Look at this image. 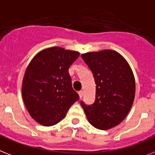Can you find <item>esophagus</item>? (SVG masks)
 Returning <instances> with one entry per match:
<instances>
[{"instance_id": "obj_1", "label": "esophagus", "mask_w": 155, "mask_h": 155, "mask_svg": "<svg viewBox=\"0 0 155 155\" xmlns=\"http://www.w3.org/2000/svg\"><path fill=\"white\" fill-rule=\"evenodd\" d=\"M79 95H80V98H82L83 96H84V91H79Z\"/></svg>"}]
</instances>
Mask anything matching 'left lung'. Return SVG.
I'll list each match as a JSON object with an SVG mask.
<instances>
[{"mask_svg":"<svg viewBox=\"0 0 155 155\" xmlns=\"http://www.w3.org/2000/svg\"><path fill=\"white\" fill-rule=\"evenodd\" d=\"M82 58L94 74L96 84L95 101L91 106L81 102L90 124L107 130L114 128L128 115L136 94L132 70L119 53L105 49L82 54Z\"/></svg>","mask_w":155,"mask_h":155,"instance_id":"obj_1","label":"left lung"}]
</instances>
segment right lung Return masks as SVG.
<instances>
[{"instance_id":"right-lung-1","label":"right lung","mask_w":155,"mask_h":155,"mask_svg":"<svg viewBox=\"0 0 155 155\" xmlns=\"http://www.w3.org/2000/svg\"><path fill=\"white\" fill-rule=\"evenodd\" d=\"M80 53L50 47L37 53L27 66L22 96L27 111L43 126L58 124L73 103L80 99L71 87L68 68Z\"/></svg>"}]
</instances>
